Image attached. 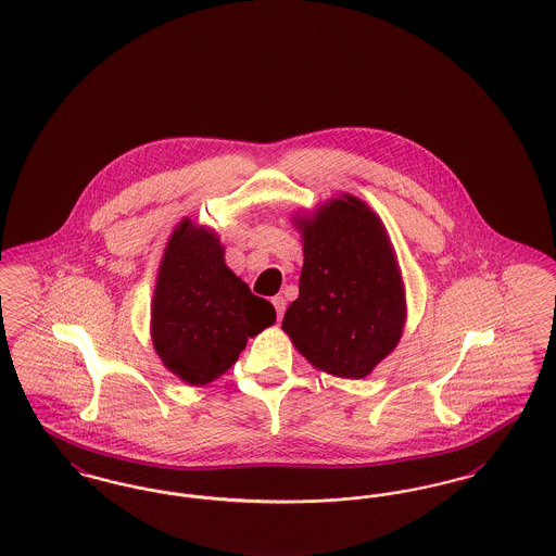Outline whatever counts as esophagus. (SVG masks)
<instances>
[{
  "mask_svg": "<svg viewBox=\"0 0 556 556\" xmlns=\"http://www.w3.org/2000/svg\"><path fill=\"white\" fill-rule=\"evenodd\" d=\"M270 302H273V306H275V311H277V319H281L283 313H286V300H283V295H275Z\"/></svg>",
  "mask_w": 556,
  "mask_h": 556,
  "instance_id": "1",
  "label": "esophagus"
}]
</instances>
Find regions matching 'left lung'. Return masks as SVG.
I'll return each instance as SVG.
<instances>
[{"mask_svg": "<svg viewBox=\"0 0 556 556\" xmlns=\"http://www.w3.org/2000/svg\"><path fill=\"white\" fill-rule=\"evenodd\" d=\"M295 225L304 264L281 327L321 371L365 378L394 351L407 315L389 232L353 195L331 199Z\"/></svg>", "mask_w": 556, "mask_h": 556, "instance_id": "left-lung-1", "label": "left lung"}]
</instances>
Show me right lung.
<instances>
[{
    "label": "right lung",
    "mask_w": 556,
    "mask_h": 556,
    "mask_svg": "<svg viewBox=\"0 0 556 556\" xmlns=\"http://www.w3.org/2000/svg\"><path fill=\"white\" fill-rule=\"evenodd\" d=\"M273 324V304L225 264L218 235L185 218L167 241L151 308V338L165 367L203 387Z\"/></svg>",
    "instance_id": "right-lung-1"
}]
</instances>
